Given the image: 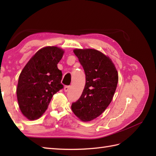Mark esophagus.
Listing matches in <instances>:
<instances>
[{
	"label": "esophagus",
	"mask_w": 156,
	"mask_h": 156,
	"mask_svg": "<svg viewBox=\"0 0 156 156\" xmlns=\"http://www.w3.org/2000/svg\"><path fill=\"white\" fill-rule=\"evenodd\" d=\"M69 88H70V87H69V86H66L64 88V90L65 92H68L69 90Z\"/></svg>",
	"instance_id": "obj_1"
}]
</instances>
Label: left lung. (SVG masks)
<instances>
[{
  "label": "left lung",
  "instance_id": "obj_1",
  "mask_svg": "<svg viewBox=\"0 0 156 156\" xmlns=\"http://www.w3.org/2000/svg\"><path fill=\"white\" fill-rule=\"evenodd\" d=\"M86 75V84L81 97L72 104V110L83 121L100 116L113 97L119 80L118 72L111 59L94 49L74 50Z\"/></svg>",
  "mask_w": 156,
  "mask_h": 156
}]
</instances>
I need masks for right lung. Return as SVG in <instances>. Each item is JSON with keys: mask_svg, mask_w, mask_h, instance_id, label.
Masks as SVG:
<instances>
[{"mask_svg": "<svg viewBox=\"0 0 156 156\" xmlns=\"http://www.w3.org/2000/svg\"><path fill=\"white\" fill-rule=\"evenodd\" d=\"M64 51L55 46L39 49L19 75L16 97L23 115L37 119L47 110L53 95L64 88L57 64Z\"/></svg>", "mask_w": 156, "mask_h": 156, "instance_id": "1", "label": "right lung"}]
</instances>
